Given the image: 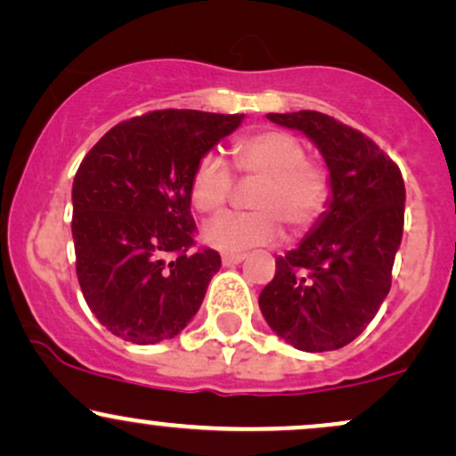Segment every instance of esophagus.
<instances>
[{"instance_id": "obj_1", "label": "esophagus", "mask_w": 456, "mask_h": 456, "mask_svg": "<svg viewBox=\"0 0 456 456\" xmlns=\"http://www.w3.org/2000/svg\"><path fill=\"white\" fill-rule=\"evenodd\" d=\"M244 259H246L244 255H223V265H224V267L238 265V263H242Z\"/></svg>"}]
</instances>
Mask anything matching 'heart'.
Masks as SVG:
<instances>
[{
	"mask_svg": "<svg viewBox=\"0 0 456 456\" xmlns=\"http://www.w3.org/2000/svg\"><path fill=\"white\" fill-rule=\"evenodd\" d=\"M233 166L252 185L250 212L223 214L201 229V240L221 252H242L281 240L282 227L304 235L318 223L331 197V174L312 161L304 142L282 129H261L235 142ZM233 175L216 155H204L191 174L189 195L195 210L216 214L229 204Z\"/></svg>",
	"mask_w": 456,
	"mask_h": 456,
	"instance_id": "b5f03b06",
	"label": "heart"
}]
</instances>
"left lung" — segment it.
<instances>
[{"mask_svg":"<svg viewBox=\"0 0 456 456\" xmlns=\"http://www.w3.org/2000/svg\"><path fill=\"white\" fill-rule=\"evenodd\" d=\"M267 118L304 131L321 148L333 197L308 238L276 259L259 308L290 346L338 350L363 333L391 290L403 233L402 172L374 140L329 114L299 110Z\"/></svg>","mask_w":456,"mask_h":456,"instance_id":"obj_1","label":"left lung"}]
</instances>
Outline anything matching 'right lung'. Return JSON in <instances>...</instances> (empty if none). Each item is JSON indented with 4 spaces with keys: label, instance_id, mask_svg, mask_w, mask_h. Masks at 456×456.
<instances>
[{
    "label": "right lung",
    "instance_id": "1",
    "mask_svg": "<svg viewBox=\"0 0 456 456\" xmlns=\"http://www.w3.org/2000/svg\"><path fill=\"white\" fill-rule=\"evenodd\" d=\"M244 114L155 110L114 125L71 186L76 276L97 321L131 344L178 336L221 255L195 248L191 174Z\"/></svg>",
    "mask_w": 456,
    "mask_h": 456
}]
</instances>
